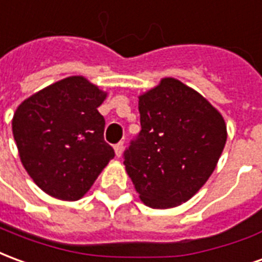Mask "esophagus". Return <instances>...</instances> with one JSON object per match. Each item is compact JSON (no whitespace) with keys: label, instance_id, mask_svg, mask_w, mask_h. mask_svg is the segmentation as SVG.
I'll return each mask as SVG.
<instances>
[{"label":"esophagus","instance_id":"esophagus-1","mask_svg":"<svg viewBox=\"0 0 262 262\" xmlns=\"http://www.w3.org/2000/svg\"><path fill=\"white\" fill-rule=\"evenodd\" d=\"M114 150H115V154H116V157H120L122 153H123V143L119 142L118 144H115Z\"/></svg>","mask_w":262,"mask_h":262}]
</instances>
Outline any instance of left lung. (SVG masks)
Segmentation results:
<instances>
[{
    "label": "left lung",
    "mask_w": 262,
    "mask_h": 262,
    "mask_svg": "<svg viewBox=\"0 0 262 262\" xmlns=\"http://www.w3.org/2000/svg\"><path fill=\"white\" fill-rule=\"evenodd\" d=\"M142 130L125 151L126 172L144 205L176 208L205 185L227 140L223 116L176 78L139 95Z\"/></svg>",
    "instance_id": "obj_1"
}]
</instances>
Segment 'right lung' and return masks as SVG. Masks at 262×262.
Returning a JSON list of instances; mask_svg holds the SVG:
<instances>
[{"label":"right lung","instance_id":"add662e5","mask_svg":"<svg viewBox=\"0 0 262 262\" xmlns=\"http://www.w3.org/2000/svg\"><path fill=\"white\" fill-rule=\"evenodd\" d=\"M106 92L71 75L26 98L12 118L20 161L43 192L61 201L84 196L114 159L98 106Z\"/></svg>","mask_w":262,"mask_h":262}]
</instances>
